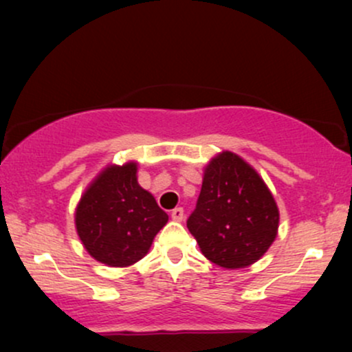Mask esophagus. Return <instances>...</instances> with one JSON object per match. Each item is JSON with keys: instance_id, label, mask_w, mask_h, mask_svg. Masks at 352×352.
<instances>
[{"instance_id": "obj_1", "label": "esophagus", "mask_w": 352, "mask_h": 352, "mask_svg": "<svg viewBox=\"0 0 352 352\" xmlns=\"http://www.w3.org/2000/svg\"><path fill=\"white\" fill-rule=\"evenodd\" d=\"M172 220L173 221H182L184 220V208H173L172 210Z\"/></svg>"}]
</instances>
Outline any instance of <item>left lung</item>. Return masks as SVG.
Instances as JSON below:
<instances>
[{
    "instance_id": "left-lung-1",
    "label": "left lung",
    "mask_w": 352,
    "mask_h": 352,
    "mask_svg": "<svg viewBox=\"0 0 352 352\" xmlns=\"http://www.w3.org/2000/svg\"><path fill=\"white\" fill-rule=\"evenodd\" d=\"M187 227L207 260L240 270L256 263L276 240L280 210L260 173L240 155L223 151L205 165Z\"/></svg>"
}]
</instances>
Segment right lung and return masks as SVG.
Masks as SVG:
<instances>
[{"label": "right lung", "instance_id": "add662e5", "mask_svg": "<svg viewBox=\"0 0 352 352\" xmlns=\"http://www.w3.org/2000/svg\"><path fill=\"white\" fill-rule=\"evenodd\" d=\"M137 168L134 160L106 165L76 207L80 243L96 261L112 268H127L142 260L168 221L152 193L137 182Z\"/></svg>", "mask_w": 352, "mask_h": 352}]
</instances>
